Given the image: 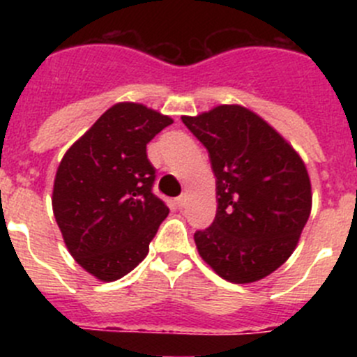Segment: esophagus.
Wrapping results in <instances>:
<instances>
[{
    "label": "esophagus",
    "instance_id": "obj_1",
    "mask_svg": "<svg viewBox=\"0 0 357 357\" xmlns=\"http://www.w3.org/2000/svg\"><path fill=\"white\" fill-rule=\"evenodd\" d=\"M174 204H176V207H178V208H183V207H185V204H186V195H179V197H176V199H174Z\"/></svg>",
    "mask_w": 357,
    "mask_h": 357
}]
</instances>
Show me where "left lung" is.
<instances>
[{"label": "left lung", "instance_id": "8db88e82", "mask_svg": "<svg viewBox=\"0 0 357 357\" xmlns=\"http://www.w3.org/2000/svg\"><path fill=\"white\" fill-rule=\"evenodd\" d=\"M181 119L207 149L215 176V219L195 233L200 257L231 283L271 275L295 250L311 214L304 162L245 107L219 105Z\"/></svg>", "mask_w": 357, "mask_h": 357}]
</instances>
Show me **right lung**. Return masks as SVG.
Segmentation results:
<instances>
[{
  "label": "right lung",
  "instance_id": "obj_1",
  "mask_svg": "<svg viewBox=\"0 0 357 357\" xmlns=\"http://www.w3.org/2000/svg\"><path fill=\"white\" fill-rule=\"evenodd\" d=\"M172 119L139 103L110 107L63 155L53 214L72 257L102 282L136 268L169 208L153 195L146 145Z\"/></svg>",
  "mask_w": 357,
  "mask_h": 357
}]
</instances>
